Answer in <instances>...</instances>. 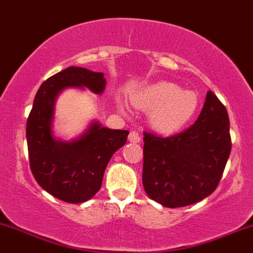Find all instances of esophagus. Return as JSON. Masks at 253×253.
<instances>
[{
  "label": "esophagus",
  "instance_id": "34e87169",
  "mask_svg": "<svg viewBox=\"0 0 253 253\" xmlns=\"http://www.w3.org/2000/svg\"><path fill=\"white\" fill-rule=\"evenodd\" d=\"M128 140L132 141V143H139V141H140V134L138 132L132 131L128 135Z\"/></svg>",
  "mask_w": 253,
  "mask_h": 253
}]
</instances>
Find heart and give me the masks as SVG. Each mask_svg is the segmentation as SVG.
<instances>
[{"label":"heart","mask_w":253,"mask_h":253,"mask_svg":"<svg viewBox=\"0 0 253 253\" xmlns=\"http://www.w3.org/2000/svg\"><path fill=\"white\" fill-rule=\"evenodd\" d=\"M133 104L151 110L149 121L157 131L170 133L184 127L199 107V97L193 91L182 90L174 83L160 82L138 91Z\"/></svg>","instance_id":"obj_1"}]
</instances>
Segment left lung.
Here are the masks:
<instances>
[{"label":"left lung","mask_w":253,"mask_h":253,"mask_svg":"<svg viewBox=\"0 0 253 253\" xmlns=\"http://www.w3.org/2000/svg\"><path fill=\"white\" fill-rule=\"evenodd\" d=\"M143 186L168 208L191 205L210 196L228 161L232 139L226 107L208 91L198 119L185 131L162 137L144 131Z\"/></svg>","instance_id":"left-lung-1"}]
</instances>
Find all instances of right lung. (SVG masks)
Listing matches in <instances>:
<instances>
[{"mask_svg": "<svg viewBox=\"0 0 253 253\" xmlns=\"http://www.w3.org/2000/svg\"><path fill=\"white\" fill-rule=\"evenodd\" d=\"M103 73L68 67L48 78L36 93L26 125L30 168L42 188L67 203H83L101 188L104 170L114 152L125 145L128 131L93 124L72 143L55 140L51 133L57 93L68 86H86L103 92Z\"/></svg>", "mask_w": 253, "mask_h": 253, "instance_id": "add662e5", "label": "right lung"}]
</instances>
